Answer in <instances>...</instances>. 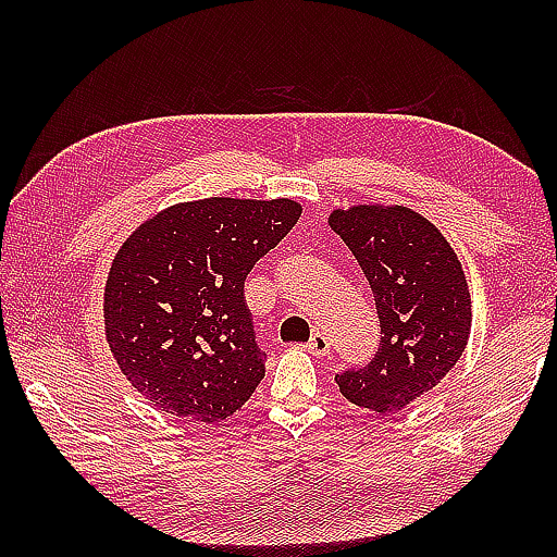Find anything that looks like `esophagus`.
Here are the masks:
<instances>
[{
	"label": "esophagus",
	"instance_id": "1",
	"mask_svg": "<svg viewBox=\"0 0 557 557\" xmlns=\"http://www.w3.org/2000/svg\"><path fill=\"white\" fill-rule=\"evenodd\" d=\"M306 349H309L313 357H327L330 354V339L325 333H313V337L306 342Z\"/></svg>",
	"mask_w": 557,
	"mask_h": 557
}]
</instances>
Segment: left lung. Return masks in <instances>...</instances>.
I'll return each mask as SVG.
<instances>
[{
    "label": "left lung",
    "instance_id": "8db88e82",
    "mask_svg": "<svg viewBox=\"0 0 557 557\" xmlns=\"http://www.w3.org/2000/svg\"><path fill=\"white\" fill-rule=\"evenodd\" d=\"M327 222L361 265L381 318L375 357L335 381L351 405L385 417L431 393L465 351L471 330L465 270L441 230L411 208H337Z\"/></svg>",
    "mask_w": 557,
    "mask_h": 557
}]
</instances>
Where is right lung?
Masks as SVG:
<instances>
[{
    "label": "right lung",
    "instance_id": "right-lung-1",
    "mask_svg": "<svg viewBox=\"0 0 557 557\" xmlns=\"http://www.w3.org/2000/svg\"><path fill=\"white\" fill-rule=\"evenodd\" d=\"M301 218L292 198H203L160 210L116 251L104 335L126 381L162 411L220 423L265 375L244 282Z\"/></svg>",
    "mask_w": 557,
    "mask_h": 557
}]
</instances>
